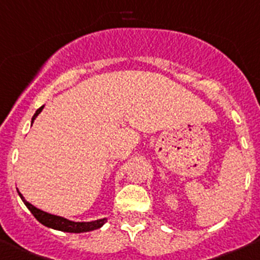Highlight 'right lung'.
<instances>
[{"mask_svg": "<svg viewBox=\"0 0 260 260\" xmlns=\"http://www.w3.org/2000/svg\"><path fill=\"white\" fill-rule=\"evenodd\" d=\"M43 108H44V106H42V107H39L38 110L36 111L33 118H31V125H33L36 117L42 112V110H43ZM17 194L20 195L21 200L24 202V204L26 206V208L31 212V214L36 217L37 221H39L42 224H44L46 227L57 230V231L71 232V234H81V232H89V231H93V230L101 229V227H102L103 224L107 222V218L95 219V221H90V222L70 221V219H68V218H63V217L54 216V214H49V213H47V212H43V211H41V209H38L37 207H34L33 204H30L29 202H26L25 198L21 195V192L19 191V190H17Z\"/></svg>", "mask_w": 260, "mask_h": 260, "instance_id": "add662e5", "label": "right lung"}]
</instances>
